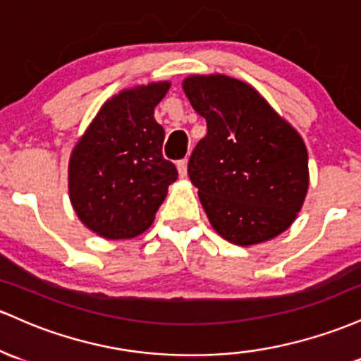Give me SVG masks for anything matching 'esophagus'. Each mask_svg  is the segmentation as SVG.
I'll return each mask as SVG.
<instances>
[{
  "instance_id": "1",
  "label": "esophagus",
  "mask_w": 361,
  "mask_h": 361,
  "mask_svg": "<svg viewBox=\"0 0 361 361\" xmlns=\"http://www.w3.org/2000/svg\"><path fill=\"white\" fill-rule=\"evenodd\" d=\"M177 170H179V176L180 177L188 176V159L177 161Z\"/></svg>"
}]
</instances>
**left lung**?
<instances>
[{"mask_svg":"<svg viewBox=\"0 0 361 361\" xmlns=\"http://www.w3.org/2000/svg\"><path fill=\"white\" fill-rule=\"evenodd\" d=\"M182 88L208 128L188 172L213 228L237 245L285 232L309 189V155L300 135L240 80L196 75Z\"/></svg>","mask_w":361,"mask_h":361,"instance_id":"1","label":"left lung"}]
</instances>
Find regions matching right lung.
Here are the masks:
<instances>
[{"label":"right lung","instance_id":"right-lung-1","mask_svg":"<svg viewBox=\"0 0 361 361\" xmlns=\"http://www.w3.org/2000/svg\"><path fill=\"white\" fill-rule=\"evenodd\" d=\"M169 82L123 90L102 105L70 157L68 189L78 218L105 238H133L155 220L177 180L161 155L165 131L153 117Z\"/></svg>","mask_w":361,"mask_h":361}]
</instances>
